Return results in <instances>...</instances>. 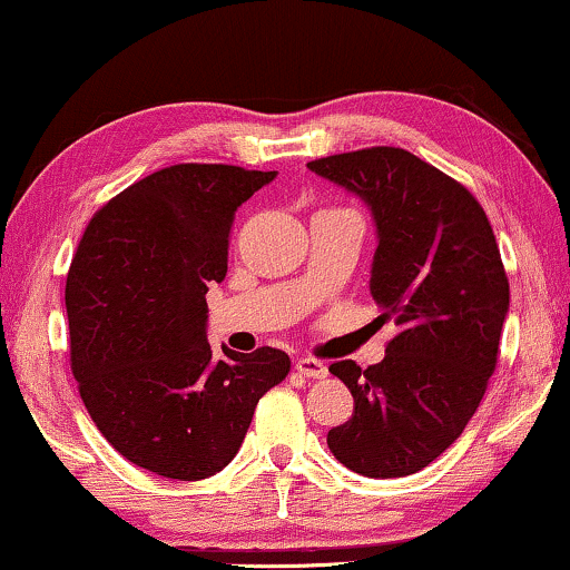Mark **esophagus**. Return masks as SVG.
I'll return each instance as SVG.
<instances>
[{"mask_svg":"<svg viewBox=\"0 0 570 570\" xmlns=\"http://www.w3.org/2000/svg\"><path fill=\"white\" fill-rule=\"evenodd\" d=\"M295 368H298L303 376H308V380H324V376L330 374V368H327V364H324V361L308 358V356L295 361Z\"/></svg>","mask_w":570,"mask_h":570,"instance_id":"34e87169","label":"esophagus"}]
</instances>
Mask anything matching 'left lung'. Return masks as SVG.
I'll return each mask as SVG.
<instances>
[{
	"instance_id": "left-lung-1",
	"label": "left lung",
	"mask_w": 570,
	"mask_h": 570,
	"mask_svg": "<svg viewBox=\"0 0 570 570\" xmlns=\"http://www.w3.org/2000/svg\"><path fill=\"white\" fill-rule=\"evenodd\" d=\"M368 206L372 291L397 335L380 364L337 361L353 416L327 434L340 463L372 479L409 476L453 445L498 364L511 291L490 219L453 177L395 146L308 161Z\"/></svg>"
}]
</instances>
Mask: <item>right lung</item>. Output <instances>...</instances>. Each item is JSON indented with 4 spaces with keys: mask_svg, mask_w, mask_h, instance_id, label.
<instances>
[{
    "mask_svg": "<svg viewBox=\"0 0 570 570\" xmlns=\"http://www.w3.org/2000/svg\"><path fill=\"white\" fill-rule=\"evenodd\" d=\"M277 173L173 165L88 222L65 306L70 361L94 424L140 469L198 482L225 469L258 397L291 372L277 348L206 340V291L227 275L235 212Z\"/></svg>",
    "mask_w": 570,
    "mask_h": 570,
    "instance_id": "right-lung-1",
    "label": "right lung"
}]
</instances>
